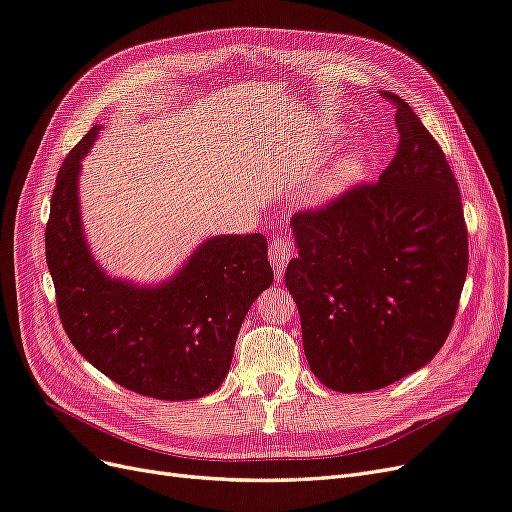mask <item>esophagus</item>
Wrapping results in <instances>:
<instances>
[{
  "mask_svg": "<svg viewBox=\"0 0 512 512\" xmlns=\"http://www.w3.org/2000/svg\"><path fill=\"white\" fill-rule=\"evenodd\" d=\"M290 258H292V245L284 237L273 239L271 245H269V260H271V265H273L277 282H282V277H284V271L288 267Z\"/></svg>",
  "mask_w": 512,
  "mask_h": 512,
  "instance_id": "obj_1",
  "label": "esophagus"
}]
</instances>
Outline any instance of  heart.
<instances>
[{
    "label": "heart",
    "instance_id": "heart-1",
    "mask_svg": "<svg viewBox=\"0 0 512 512\" xmlns=\"http://www.w3.org/2000/svg\"><path fill=\"white\" fill-rule=\"evenodd\" d=\"M365 168L367 158L363 151L350 149L346 153H339L314 181L312 190H309V200L318 207H327L335 203L337 198H342L352 185L363 177Z\"/></svg>",
    "mask_w": 512,
    "mask_h": 512
}]
</instances>
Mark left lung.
<instances>
[{"mask_svg":"<svg viewBox=\"0 0 512 512\" xmlns=\"http://www.w3.org/2000/svg\"><path fill=\"white\" fill-rule=\"evenodd\" d=\"M399 145L378 183L292 218L286 288L303 350L333 391L384 389L444 346L468 273L459 185L408 102L384 91Z\"/></svg>","mask_w":512,"mask_h":512,"instance_id":"8db88e82","label":"left lung"}]
</instances>
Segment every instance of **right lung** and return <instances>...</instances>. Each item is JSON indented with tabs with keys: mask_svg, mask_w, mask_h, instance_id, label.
Listing matches in <instances>:
<instances>
[{
	"mask_svg": "<svg viewBox=\"0 0 512 512\" xmlns=\"http://www.w3.org/2000/svg\"><path fill=\"white\" fill-rule=\"evenodd\" d=\"M98 132L70 151L51 198L44 247L61 324L123 389L166 401L205 397L224 382L243 318L273 284L267 239L211 237L160 284L108 275L87 245L79 200L81 162Z\"/></svg>",
	"mask_w": 512,
	"mask_h": 512,
	"instance_id": "obj_1",
	"label": "right lung"
}]
</instances>
